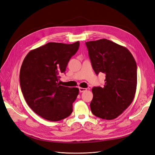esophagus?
I'll return each instance as SVG.
<instances>
[{
	"instance_id": "obj_1",
	"label": "esophagus",
	"mask_w": 155,
	"mask_h": 155,
	"mask_svg": "<svg viewBox=\"0 0 155 155\" xmlns=\"http://www.w3.org/2000/svg\"><path fill=\"white\" fill-rule=\"evenodd\" d=\"M79 92H84L86 91V90H87V88L79 87Z\"/></svg>"
}]
</instances>
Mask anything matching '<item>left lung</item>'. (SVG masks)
I'll return each mask as SVG.
<instances>
[{
  "mask_svg": "<svg viewBox=\"0 0 155 155\" xmlns=\"http://www.w3.org/2000/svg\"><path fill=\"white\" fill-rule=\"evenodd\" d=\"M95 74H106L103 87H94L92 114L103 119L117 118L131 104L137 84V67L127 48L107 39L86 42Z\"/></svg>",
  "mask_w": 155,
  "mask_h": 155,
  "instance_id": "1",
  "label": "left lung"
}]
</instances>
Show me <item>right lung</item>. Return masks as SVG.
Masks as SVG:
<instances>
[{
    "label": "right lung",
    "instance_id": "add662e5",
    "mask_svg": "<svg viewBox=\"0 0 155 155\" xmlns=\"http://www.w3.org/2000/svg\"><path fill=\"white\" fill-rule=\"evenodd\" d=\"M79 47V41L49 42L24 58L20 72L21 90L28 106L42 118L59 121L72 114L79 89L61 86L58 81Z\"/></svg>",
    "mask_w": 155,
    "mask_h": 155
}]
</instances>
